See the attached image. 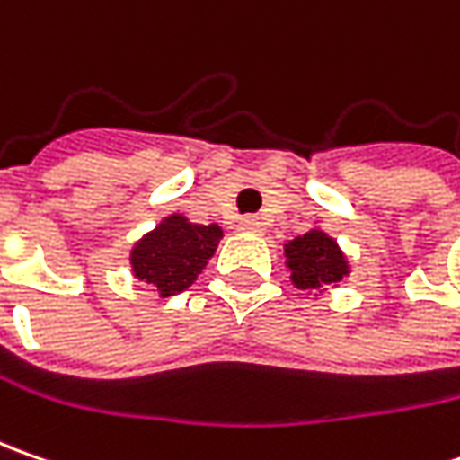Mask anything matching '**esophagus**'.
Returning a JSON list of instances; mask_svg holds the SVG:
<instances>
[{"label": "esophagus", "mask_w": 460, "mask_h": 460, "mask_svg": "<svg viewBox=\"0 0 460 460\" xmlns=\"http://www.w3.org/2000/svg\"><path fill=\"white\" fill-rule=\"evenodd\" d=\"M240 230H243V233L261 235V233H263V220H261V217H243V220H240Z\"/></svg>", "instance_id": "34e87169"}]
</instances>
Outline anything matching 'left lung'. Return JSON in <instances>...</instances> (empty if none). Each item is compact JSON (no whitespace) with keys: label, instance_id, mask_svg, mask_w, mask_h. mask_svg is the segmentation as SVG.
Segmentation results:
<instances>
[{"label":"left lung","instance_id":"left-lung-1","mask_svg":"<svg viewBox=\"0 0 460 460\" xmlns=\"http://www.w3.org/2000/svg\"><path fill=\"white\" fill-rule=\"evenodd\" d=\"M284 263L294 287L307 294L314 292V296L335 289L350 276V261L343 248L317 222L305 235H296L284 245Z\"/></svg>","mask_w":460,"mask_h":460}]
</instances>
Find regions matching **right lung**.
Wrapping results in <instances>:
<instances>
[{"mask_svg":"<svg viewBox=\"0 0 460 460\" xmlns=\"http://www.w3.org/2000/svg\"><path fill=\"white\" fill-rule=\"evenodd\" d=\"M222 240L217 222L197 225L181 212H173L148 230L130 248V271L137 281L148 284L161 299L189 289Z\"/></svg>","mask_w":460,"mask_h":460,"instance_id":"obj_1","label":"right lung"}]
</instances>
